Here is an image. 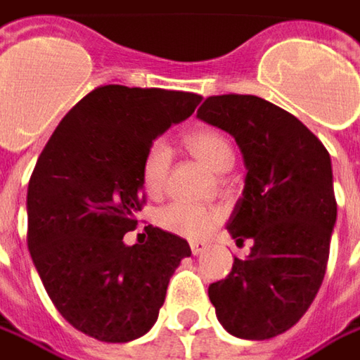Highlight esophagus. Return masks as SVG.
Listing matches in <instances>:
<instances>
[{
	"mask_svg": "<svg viewBox=\"0 0 360 360\" xmlns=\"http://www.w3.org/2000/svg\"><path fill=\"white\" fill-rule=\"evenodd\" d=\"M189 245H191V252H193V254H195V256H199V254H203V252H205V250H207V243L205 242H191L189 243Z\"/></svg>",
	"mask_w": 360,
	"mask_h": 360,
	"instance_id": "esophagus-1",
	"label": "esophagus"
}]
</instances>
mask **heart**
Listing matches in <instances>:
<instances>
[{"mask_svg":"<svg viewBox=\"0 0 360 360\" xmlns=\"http://www.w3.org/2000/svg\"><path fill=\"white\" fill-rule=\"evenodd\" d=\"M187 149L210 169L221 173L233 165V147L226 134L217 129H195L185 134ZM171 150L163 141L150 143L141 163V183L149 195H161L169 179ZM159 226L187 240H201L221 221V210L175 201L159 211Z\"/></svg>","mask_w":360,"mask_h":360,"instance_id":"1","label":"heart"}]
</instances>
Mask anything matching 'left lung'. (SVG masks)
Masks as SVG:
<instances>
[{
	"label": "left lung",
	"mask_w": 360,
	"mask_h": 360,
	"mask_svg": "<svg viewBox=\"0 0 360 360\" xmlns=\"http://www.w3.org/2000/svg\"><path fill=\"white\" fill-rule=\"evenodd\" d=\"M197 117L242 149L245 187L227 229L254 242L211 284V304L233 336L274 338L304 316L324 280L336 221L330 155L294 115L252 94L210 96Z\"/></svg>",
	"instance_id": "left-lung-1"
}]
</instances>
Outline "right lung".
<instances>
[{
  "instance_id": "right-lung-1",
  "label": "right lung",
  "mask_w": 360,
  "mask_h": 360,
  "mask_svg": "<svg viewBox=\"0 0 360 360\" xmlns=\"http://www.w3.org/2000/svg\"><path fill=\"white\" fill-rule=\"evenodd\" d=\"M199 94L106 84L60 120L27 185V248L58 312L102 342H129L155 324L169 278L191 256L183 238L147 226L124 243L145 205L141 163Z\"/></svg>"
}]
</instances>
